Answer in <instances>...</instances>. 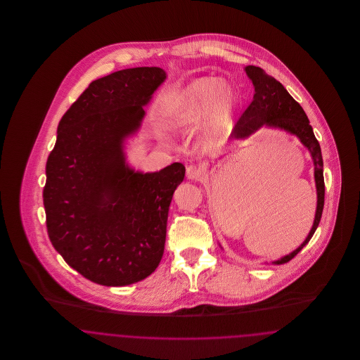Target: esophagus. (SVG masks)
<instances>
[{"label":"esophagus","mask_w":360,"mask_h":360,"mask_svg":"<svg viewBox=\"0 0 360 360\" xmlns=\"http://www.w3.org/2000/svg\"><path fill=\"white\" fill-rule=\"evenodd\" d=\"M186 176L190 181H198L204 176V170L200 166L195 165H190L186 167Z\"/></svg>","instance_id":"obj_1"}]
</instances>
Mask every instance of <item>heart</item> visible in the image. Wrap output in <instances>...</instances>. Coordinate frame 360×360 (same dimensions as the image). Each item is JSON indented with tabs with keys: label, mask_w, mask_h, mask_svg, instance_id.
Listing matches in <instances>:
<instances>
[{
	"label": "heart",
	"mask_w": 360,
	"mask_h": 360,
	"mask_svg": "<svg viewBox=\"0 0 360 360\" xmlns=\"http://www.w3.org/2000/svg\"><path fill=\"white\" fill-rule=\"evenodd\" d=\"M238 91L221 77L194 79L182 91L172 116L175 125L194 127L206 120L205 144L219 147L233 129L239 110Z\"/></svg>",
	"instance_id": "b5f03b06"
}]
</instances>
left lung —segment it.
Masks as SVG:
<instances>
[{"label": "left lung", "instance_id": "obj_1", "mask_svg": "<svg viewBox=\"0 0 360 360\" xmlns=\"http://www.w3.org/2000/svg\"><path fill=\"white\" fill-rule=\"evenodd\" d=\"M244 70L254 85L255 94L252 103H250L236 124L235 139L244 140L254 135L263 127L283 131L289 135H294L302 143L304 147L308 148L314 166V182L317 190L314 221L307 239L297 250L273 262V264H283L291 260L308 244L321 220L326 195L323 155L320 144L313 134V128L309 124L307 113L304 112L302 106L291 97L283 85L276 81L274 77L269 75L264 70L257 66H245Z\"/></svg>", "mask_w": 360, "mask_h": 360}]
</instances>
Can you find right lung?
<instances>
[{
	"label": "right lung",
	"mask_w": 360,
	"mask_h": 360,
	"mask_svg": "<svg viewBox=\"0 0 360 360\" xmlns=\"http://www.w3.org/2000/svg\"><path fill=\"white\" fill-rule=\"evenodd\" d=\"M166 78L160 68L112 72L93 81L59 121L43 190L47 231L70 267L94 283H136L163 257L169 207L185 166L136 172L124 148Z\"/></svg>",
	"instance_id": "1"
}]
</instances>
